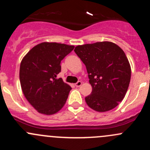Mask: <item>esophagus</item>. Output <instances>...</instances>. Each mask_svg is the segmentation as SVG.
I'll return each instance as SVG.
<instances>
[{"mask_svg":"<svg viewBox=\"0 0 150 150\" xmlns=\"http://www.w3.org/2000/svg\"><path fill=\"white\" fill-rule=\"evenodd\" d=\"M82 82H81V81H78V82H76V84H75V86H76V87H79V86H81V85H82Z\"/></svg>","mask_w":150,"mask_h":150,"instance_id":"1","label":"esophagus"}]
</instances>
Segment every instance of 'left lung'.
Returning a JSON list of instances; mask_svg holds the SVG:
<instances>
[{
  "mask_svg": "<svg viewBox=\"0 0 150 150\" xmlns=\"http://www.w3.org/2000/svg\"><path fill=\"white\" fill-rule=\"evenodd\" d=\"M74 51L86 66L92 93L87 105L98 112L115 108L125 98L131 77V68L123 50L111 42L77 45Z\"/></svg>",
  "mask_w": 150,
  "mask_h": 150,
  "instance_id": "obj_1",
  "label": "left lung"
}]
</instances>
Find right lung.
<instances>
[{
  "instance_id": "right-lung-1",
  "label": "right lung",
  "mask_w": 150,
  "mask_h": 150,
  "mask_svg": "<svg viewBox=\"0 0 150 150\" xmlns=\"http://www.w3.org/2000/svg\"><path fill=\"white\" fill-rule=\"evenodd\" d=\"M74 48V45L57 42H42L35 45L22 59L20 82L25 99L40 113L52 115L62 108L71 86L57 74L60 62Z\"/></svg>"
}]
</instances>
